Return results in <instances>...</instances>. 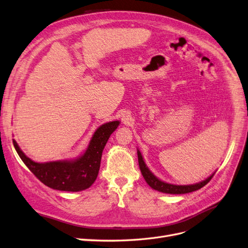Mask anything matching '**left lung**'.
<instances>
[{"label": "left lung", "mask_w": 248, "mask_h": 248, "mask_svg": "<svg viewBox=\"0 0 248 248\" xmlns=\"http://www.w3.org/2000/svg\"><path fill=\"white\" fill-rule=\"evenodd\" d=\"M138 154V163H139V167H140V171L142 173L143 178L145 180V182L150 185L153 189L158 190L160 192L163 193H169V194H185V193H189L192 192V191H196L201 188H202L204 185L211 181V179L213 178L214 174L210 175L207 180H204L199 184H194V185H187V186H179V185H172V184H168V183H164L160 181L159 179L155 178V176L150 171L144 163L142 155H141L140 152H137Z\"/></svg>", "instance_id": "1"}]
</instances>
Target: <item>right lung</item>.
<instances>
[{
  "label": "right lung",
  "instance_id": "1",
  "mask_svg": "<svg viewBox=\"0 0 248 248\" xmlns=\"http://www.w3.org/2000/svg\"><path fill=\"white\" fill-rule=\"evenodd\" d=\"M118 125L117 120L101 125L91 138L86 152L74 161L36 163L20 151L16 140H13V145L26 166L46 186L60 191L77 192L89 188L96 180L104 147Z\"/></svg>",
  "mask_w": 248,
  "mask_h": 248
}]
</instances>
